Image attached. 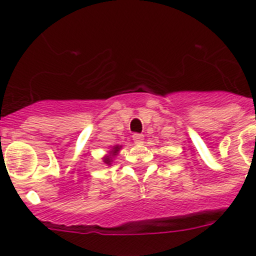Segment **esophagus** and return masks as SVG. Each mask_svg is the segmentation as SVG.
<instances>
[{
  "label": "esophagus",
  "mask_w": 256,
  "mask_h": 256,
  "mask_svg": "<svg viewBox=\"0 0 256 256\" xmlns=\"http://www.w3.org/2000/svg\"><path fill=\"white\" fill-rule=\"evenodd\" d=\"M132 140L136 142V144H142V142H144V135H142V134H134Z\"/></svg>",
  "instance_id": "esophagus-1"
}]
</instances>
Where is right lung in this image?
<instances>
[{"label":"right lung","mask_w":256,"mask_h":256,"mask_svg":"<svg viewBox=\"0 0 256 256\" xmlns=\"http://www.w3.org/2000/svg\"><path fill=\"white\" fill-rule=\"evenodd\" d=\"M120 149H121V146H120V145H116V146H114V148H112V150L110 152V154H108V156H106L104 158H103V162L106 163V164H111V162H112V156H116L117 153H118V150Z\"/></svg>","instance_id":"obj_1"}]
</instances>
